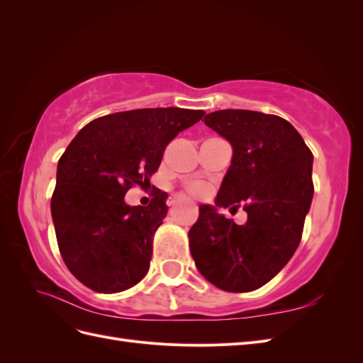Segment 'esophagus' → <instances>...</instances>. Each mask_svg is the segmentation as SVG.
<instances>
[{
  "instance_id": "esophagus-1",
  "label": "esophagus",
  "mask_w": 363,
  "mask_h": 363,
  "mask_svg": "<svg viewBox=\"0 0 363 363\" xmlns=\"http://www.w3.org/2000/svg\"><path fill=\"white\" fill-rule=\"evenodd\" d=\"M177 204H179V199H177V196H172V199L168 200V206H171V207L177 206Z\"/></svg>"
}]
</instances>
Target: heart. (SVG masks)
Wrapping results in <instances>:
<instances>
[{"mask_svg":"<svg viewBox=\"0 0 363 363\" xmlns=\"http://www.w3.org/2000/svg\"><path fill=\"white\" fill-rule=\"evenodd\" d=\"M188 192L195 195V196H204V195L208 194V188H207L206 184H203V183L195 182V183H191L188 186Z\"/></svg>","mask_w":363,"mask_h":363,"instance_id":"b5f03b06","label":"heart"}]
</instances>
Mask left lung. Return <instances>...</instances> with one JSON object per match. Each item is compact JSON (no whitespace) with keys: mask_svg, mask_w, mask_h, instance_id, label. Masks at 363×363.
Listing matches in <instances>:
<instances>
[{"mask_svg":"<svg viewBox=\"0 0 363 363\" xmlns=\"http://www.w3.org/2000/svg\"><path fill=\"white\" fill-rule=\"evenodd\" d=\"M233 147L216 206L242 207L244 225L200 206L189 230L191 255L204 279L227 292L267 284L298 248L313 196V155L286 119L240 108L204 116Z\"/></svg>","mask_w":363,"mask_h":363,"instance_id":"1","label":"left lung"}]
</instances>
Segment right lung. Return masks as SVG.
I'll list each match as a JSON object with an SVG mask.
<instances>
[{
  "instance_id": "1",
  "label": "right lung",
  "mask_w": 363,
  "mask_h": 363,
  "mask_svg": "<svg viewBox=\"0 0 363 363\" xmlns=\"http://www.w3.org/2000/svg\"><path fill=\"white\" fill-rule=\"evenodd\" d=\"M206 115L180 107L136 108L84 125L57 164L51 215L65 265L84 286L115 294L150 269L152 238L168 213V194L127 206L133 186L145 189L167 145Z\"/></svg>"
}]
</instances>
